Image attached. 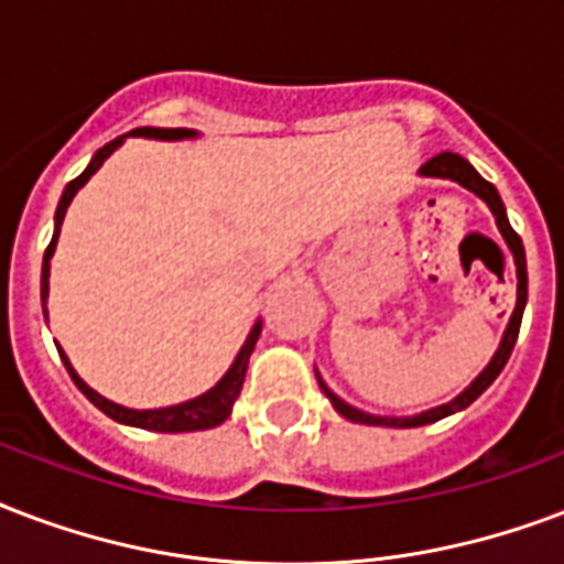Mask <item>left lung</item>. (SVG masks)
Listing matches in <instances>:
<instances>
[{"label":"left lung","mask_w":564,"mask_h":564,"mask_svg":"<svg viewBox=\"0 0 564 564\" xmlns=\"http://www.w3.org/2000/svg\"><path fill=\"white\" fill-rule=\"evenodd\" d=\"M420 177L453 180V183L464 186L467 192H473L476 197H482L485 204H488V209L494 213V221H497V230H500L502 239H506V245H509L511 257H514V269H518V301H514L511 319H509V325H506V330H502L500 346H497V351H494V358L488 360V367H485L479 376L473 378L470 384L464 387L458 397L449 399V402H444V405L429 408V411H420V414H414V416L367 414V411H360V408L349 405V402H343V399H339L337 393H334V390H330V387L322 381L319 372H316V378H319L322 393L330 399V405L337 408V414H343L346 420H351V423L387 425V429H416V425L437 423V420H444V416L455 414V411H464V408L473 405V402L482 397L485 390L494 384V378L500 376L502 367H506V360H509L511 349H514V343H518V330H521L523 307H527V253H523L521 236L511 230L509 215H506V206H502L500 192H497V188H494L491 183H488V180H485L482 174H479V171L470 165V162H467V159L458 156V153H449V150H444V153H437V156L429 159V162L420 167Z\"/></svg>","instance_id":"1"}]
</instances>
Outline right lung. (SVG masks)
Segmentation results:
<instances>
[{
	"instance_id": "obj_1",
	"label": "right lung",
	"mask_w": 564,
	"mask_h": 564,
	"mask_svg": "<svg viewBox=\"0 0 564 564\" xmlns=\"http://www.w3.org/2000/svg\"><path fill=\"white\" fill-rule=\"evenodd\" d=\"M129 135H135V139H156V141H186V139H197L195 129H165V127H139L127 132V135H118L115 141H109L106 148H100L97 153L91 156L88 167L82 171L79 177L70 180L67 186H64V195L58 200V209H55V230H53V242L43 253V269H41V304H43V316H46V299H50V260H53L55 253V245H58V234H62V221H64V213H67V206L70 200L76 197L88 180L100 171V165L106 159L115 153V150L129 139ZM260 330H263V322L257 319L253 322L251 334L245 337L242 349L236 355V360L230 364L221 381L215 387H209L206 393L200 397L188 399V402H180V405H167V408H150V411H135V408H123L118 402H111V399L100 397L94 387H88L85 381L79 378V372L73 369V364L67 360V355L62 351L58 346V355H62L64 367L70 372L73 384L79 387L85 397L91 399L94 405L100 408L102 414L111 416L115 423H123V425H135V429H148V432H167V435H177V432H204V429H215V425H221L230 416L234 411V402L239 399V390H242V381H245V372H248V360H251V351L257 346V339H260Z\"/></svg>"
}]
</instances>
